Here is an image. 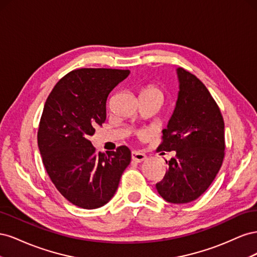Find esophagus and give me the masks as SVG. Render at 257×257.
Here are the masks:
<instances>
[{
  "mask_svg": "<svg viewBox=\"0 0 257 257\" xmlns=\"http://www.w3.org/2000/svg\"><path fill=\"white\" fill-rule=\"evenodd\" d=\"M132 160H133L136 163H142V162L147 160V157L142 152L133 151V152H132Z\"/></svg>",
  "mask_w": 257,
  "mask_h": 257,
  "instance_id": "esophagus-1",
  "label": "esophagus"
}]
</instances>
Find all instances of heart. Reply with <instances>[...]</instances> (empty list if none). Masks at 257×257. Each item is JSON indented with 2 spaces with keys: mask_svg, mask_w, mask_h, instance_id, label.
Wrapping results in <instances>:
<instances>
[{
  "mask_svg": "<svg viewBox=\"0 0 257 257\" xmlns=\"http://www.w3.org/2000/svg\"><path fill=\"white\" fill-rule=\"evenodd\" d=\"M142 95L150 96V97H154V98H159L161 100H163V97H164V95H163L162 90L160 88H158L157 85H153V84L147 85L146 88H144L142 90Z\"/></svg>",
  "mask_w": 257,
  "mask_h": 257,
  "instance_id": "b5f03b06",
  "label": "heart"
}]
</instances>
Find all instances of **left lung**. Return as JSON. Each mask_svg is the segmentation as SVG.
Instances as JSON below:
<instances>
[{"label": "left lung", "instance_id": "8db88e82", "mask_svg": "<svg viewBox=\"0 0 257 257\" xmlns=\"http://www.w3.org/2000/svg\"><path fill=\"white\" fill-rule=\"evenodd\" d=\"M179 93L167 127L163 130L160 151H176L166 161L168 170L157 183L168 203L186 204L206 192L224 159V120L206 85L195 75L177 68Z\"/></svg>", "mask_w": 257, "mask_h": 257}]
</instances>
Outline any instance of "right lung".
<instances>
[{"label":"right lung","mask_w":257,"mask_h":257,"mask_svg":"<svg viewBox=\"0 0 257 257\" xmlns=\"http://www.w3.org/2000/svg\"><path fill=\"white\" fill-rule=\"evenodd\" d=\"M128 75V69H75L45 103L37 133L44 166L57 190L77 207L106 205L131 163L127 147L105 154L89 141L106 120L108 94Z\"/></svg>","instance_id":"obj_1"}]
</instances>
